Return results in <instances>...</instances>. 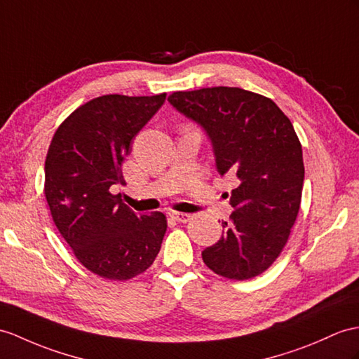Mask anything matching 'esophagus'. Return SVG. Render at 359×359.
<instances>
[{
    "label": "esophagus",
    "instance_id": "1",
    "mask_svg": "<svg viewBox=\"0 0 359 359\" xmlns=\"http://www.w3.org/2000/svg\"><path fill=\"white\" fill-rule=\"evenodd\" d=\"M169 216L172 219H175L177 222H189L191 219V216L189 213H180V212H170Z\"/></svg>",
    "mask_w": 359,
    "mask_h": 359
}]
</instances>
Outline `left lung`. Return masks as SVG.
I'll return each mask as SVG.
<instances>
[{
	"label": "left lung",
	"mask_w": 359,
	"mask_h": 359,
	"mask_svg": "<svg viewBox=\"0 0 359 359\" xmlns=\"http://www.w3.org/2000/svg\"><path fill=\"white\" fill-rule=\"evenodd\" d=\"M168 100L205 130L219 175L238 180L234 212L221 239L203 251L204 264L231 280L262 274L286 245L300 210L304 165L291 120L271 99L231 86L177 91Z\"/></svg>",
	"instance_id": "1"
}]
</instances>
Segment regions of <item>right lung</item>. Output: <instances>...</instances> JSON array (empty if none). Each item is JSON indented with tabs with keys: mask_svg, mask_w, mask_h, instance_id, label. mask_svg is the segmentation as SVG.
Here are the masks:
<instances>
[{
	"mask_svg": "<svg viewBox=\"0 0 359 359\" xmlns=\"http://www.w3.org/2000/svg\"><path fill=\"white\" fill-rule=\"evenodd\" d=\"M164 100L165 93L95 97L69 114L48 147L43 194L55 225L77 260L109 280L144 273L168 229L163 213L137 215L109 191L125 184L130 142Z\"/></svg>",
	"mask_w": 359,
	"mask_h": 359,
	"instance_id": "add662e5",
	"label": "right lung"
}]
</instances>
